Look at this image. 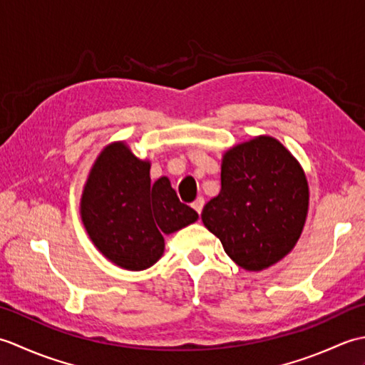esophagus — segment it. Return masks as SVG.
I'll list each match as a JSON object with an SVG mask.
<instances>
[{
	"label": "esophagus",
	"mask_w": 365,
	"mask_h": 365,
	"mask_svg": "<svg viewBox=\"0 0 365 365\" xmlns=\"http://www.w3.org/2000/svg\"><path fill=\"white\" fill-rule=\"evenodd\" d=\"M204 205H205V200H204V197H197L195 202H192V208H195V210L200 215L202 213V208H204Z\"/></svg>",
	"instance_id": "34e87169"
}]
</instances>
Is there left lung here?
Here are the masks:
<instances>
[{"instance_id":"1","label":"left lung","mask_w":365,"mask_h":365,"mask_svg":"<svg viewBox=\"0 0 365 365\" xmlns=\"http://www.w3.org/2000/svg\"><path fill=\"white\" fill-rule=\"evenodd\" d=\"M307 205L298 161L274 138L260 136L224 155L221 191L200 216L237 265L260 271L293 250Z\"/></svg>"}]
</instances>
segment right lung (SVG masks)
<instances>
[{
  "mask_svg": "<svg viewBox=\"0 0 365 365\" xmlns=\"http://www.w3.org/2000/svg\"><path fill=\"white\" fill-rule=\"evenodd\" d=\"M81 218L106 259L125 269L157 262L163 234L195 222L197 212L180 202L166 177L150 182L149 161L138 160L123 143L100 153L81 199Z\"/></svg>",
  "mask_w": 365,
  "mask_h": 365,
  "instance_id": "add662e5",
  "label": "right lung"
}]
</instances>
